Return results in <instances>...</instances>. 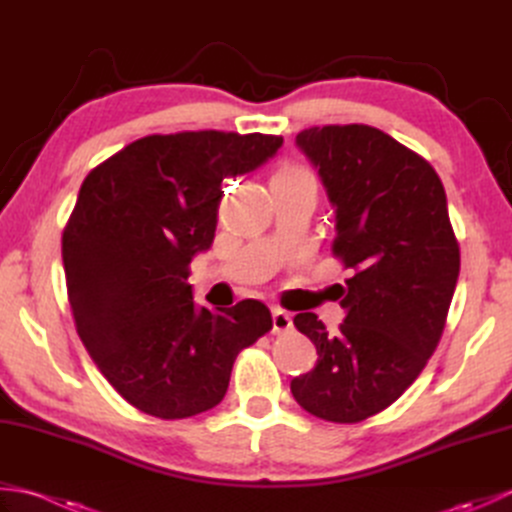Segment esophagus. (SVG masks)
Wrapping results in <instances>:
<instances>
[{"instance_id":"esophagus-1","label":"esophagus","mask_w":512,"mask_h":512,"mask_svg":"<svg viewBox=\"0 0 512 512\" xmlns=\"http://www.w3.org/2000/svg\"><path fill=\"white\" fill-rule=\"evenodd\" d=\"M292 328V319L286 310L275 308L273 310V332L281 334V332H288Z\"/></svg>"}]
</instances>
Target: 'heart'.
I'll use <instances>...</instances> for the list:
<instances>
[{"label":"heart","instance_id":"1","mask_svg":"<svg viewBox=\"0 0 512 512\" xmlns=\"http://www.w3.org/2000/svg\"><path fill=\"white\" fill-rule=\"evenodd\" d=\"M297 171H301L299 167H284V169H279L277 173H297Z\"/></svg>","mask_w":512,"mask_h":512}]
</instances>
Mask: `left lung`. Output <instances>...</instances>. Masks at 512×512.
<instances>
[{
	"mask_svg": "<svg viewBox=\"0 0 512 512\" xmlns=\"http://www.w3.org/2000/svg\"><path fill=\"white\" fill-rule=\"evenodd\" d=\"M297 147L334 209L345 319L330 334L314 312L295 317L317 365L290 380L312 416L361 422L402 396L436 345L460 275L447 193L427 160L369 125L310 127Z\"/></svg>",
	"mask_w": 512,
	"mask_h": 512,
	"instance_id": "1",
	"label": "left lung"
}]
</instances>
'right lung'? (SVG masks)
Masks as SVG:
<instances>
[{"mask_svg": "<svg viewBox=\"0 0 512 512\" xmlns=\"http://www.w3.org/2000/svg\"><path fill=\"white\" fill-rule=\"evenodd\" d=\"M281 136H145L83 180L63 231L76 332L129 405L162 420L220 405L237 354L273 328L262 301L209 310L187 284L209 250L224 178L262 167Z\"/></svg>", "mask_w": 512, "mask_h": 512, "instance_id": "right-lung-1", "label": "right lung"}]
</instances>
